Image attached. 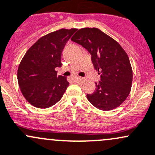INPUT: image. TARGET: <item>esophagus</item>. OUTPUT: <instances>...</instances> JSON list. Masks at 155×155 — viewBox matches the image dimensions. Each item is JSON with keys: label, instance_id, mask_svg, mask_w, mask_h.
Returning <instances> with one entry per match:
<instances>
[{"label": "esophagus", "instance_id": "esophagus-1", "mask_svg": "<svg viewBox=\"0 0 155 155\" xmlns=\"http://www.w3.org/2000/svg\"><path fill=\"white\" fill-rule=\"evenodd\" d=\"M76 82H85V80H86V79H84V78L80 77V76H76Z\"/></svg>", "mask_w": 155, "mask_h": 155}]
</instances>
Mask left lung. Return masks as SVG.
Here are the masks:
<instances>
[{"label": "left lung", "instance_id": "left-lung-1", "mask_svg": "<svg viewBox=\"0 0 155 155\" xmlns=\"http://www.w3.org/2000/svg\"><path fill=\"white\" fill-rule=\"evenodd\" d=\"M71 40L85 48L94 68L100 74L97 90L87 98L102 110L116 108L126 99L132 85L133 73L129 58L114 39L97 28H82Z\"/></svg>", "mask_w": 155, "mask_h": 155}]
</instances>
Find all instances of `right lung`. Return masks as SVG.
I'll return each mask as SVG.
<instances>
[{
	"instance_id": "1",
	"label": "right lung",
	"mask_w": 155,
	"mask_h": 155,
	"mask_svg": "<svg viewBox=\"0 0 155 155\" xmlns=\"http://www.w3.org/2000/svg\"><path fill=\"white\" fill-rule=\"evenodd\" d=\"M76 29H61L39 38L27 51L18 70L22 94L33 106L47 108L62 97L69 85L67 78L57 76L61 53Z\"/></svg>"
}]
</instances>
